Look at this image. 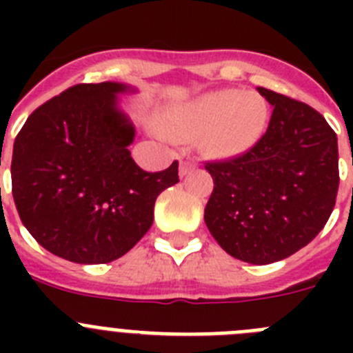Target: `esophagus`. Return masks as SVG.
<instances>
[{"mask_svg":"<svg viewBox=\"0 0 353 353\" xmlns=\"http://www.w3.org/2000/svg\"><path fill=\"white\" fill-rule=\"evenodd\" d=\"M194 168H196L194 162L183 157L182 161H180V176H185V174L189 173L191 170H194Z\"/></svg>","mask_w":353,"mask_h":353,"instance_id":"34e87169","label":"esophagus"}]
</instances>
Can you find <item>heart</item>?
<instances>
[{
    "label": "heart",
    "mask_w": 353,
    "mask_h": 353,
    "mask_svg": "<svg viewBox=\"0 0 353 353\" xmlns=\"http://www.w3.org/2000/svg\"><path fill=\"white\" fill-rule=\"evenodd\" d=\"M269 114V104L258 93L233 88L214 90L168 113L159 127L176 139L203 134V146L208 154L235 157L260 141Z\"/></svg>",
    "instance_id": "obj_1"
}]
</instances>
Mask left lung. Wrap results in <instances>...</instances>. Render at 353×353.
Listing matches in <instances>:
<instances>
[{
  "label": "left lung",
  "mask_w": 353,
  "mask_h": 353,
  "mask_svg": "<svg viewBox=\"0 0 353 353\" xmlns=\"http://www.w3.org/2000/svg\"><path fill=\"white\" fill-rule=\"evenodd\" d=\"M258 92L274 105L269 129L245 154L205 164L214 179L205 223L228 254L267 265L310 244L329 221L339 185L338 138L311 105Z\"/></svg>",
  "instance_id": "8db88e82"
}]
</instances>
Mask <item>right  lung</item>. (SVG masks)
<instances>
[{
	"label": "right lung",
	"mask_w": 353,
	"mask_h": 353,
	"mask_svg": "<svg viewBox=\"0 0 353 353\" xmlns=\"http://www.w3.org/2000/svg\"><path fill=\"white\" fill-rule=\"evenodd\" d=\"M121 83L76 84L37 108L19 130L12 194L33 239L74 263H109L138 244L154 205L179 182V162L148 173L130 157L134 125Z\"/></svg>",
	"instance_id": "obj_1"
}]
</instances>
